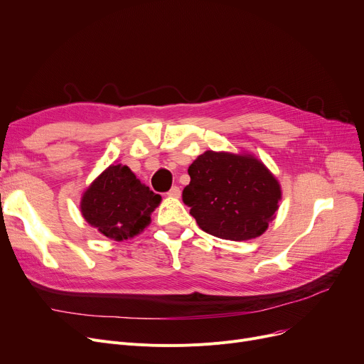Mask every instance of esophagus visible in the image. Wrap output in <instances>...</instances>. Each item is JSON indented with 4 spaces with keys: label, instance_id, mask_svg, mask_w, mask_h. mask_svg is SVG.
Wrapping results in <instances>:
<instances>
[{
    "label": "esophagus",
    "instance_id": "obj_1",
    "mask_svg": "<svg viewBox=\"0 0 364 364\" xmlns=\"http://www.w3.org/2000/svg\"><path fill=\"white\" fill-rule=\"evenodd\" d=\"M169 198H180V195H181V190H180V187L178 186H172L169 190H168V193H166Z\"/></svg>",
    "mask_w": 364,
    "mask_h": 364
}]
</instances>
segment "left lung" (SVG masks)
I'll use <instances>...</instances> for the list:
<instances>
[{"label": "left lung", "mask_w": 364, "mask_h": 364, "mask_svg": "<svg viewBox=\"0 0 364 364\" xmlns=\"http://www.w3.org/2000/svg\"><path fill=\"white\" fill-rule=\"evenodd\" d=\"M183 202L203 232L228 240L261 236L274 218L280 186L250 155L205 151L188 166Z\"/></svg>", "instance_id": "1"}]
</instances>
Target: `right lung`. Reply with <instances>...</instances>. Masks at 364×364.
I'll use <instances>...</instances> for the list:
<instances>
[{
	"mask_svg": "<svg viewBox=\"0 0 364 364\" xmlns=\"http://www.w3.org/2000/svg\"><path fill=\"white\" fill-rule=\"evenodd\" d=\"M161 196L141 184L125 165H110L85 192L81 213L109 239L124 240L143 232Z\"/></svg>",
	"mask_w": 364,
	"mask_h": 364,
	"instance_id": "1",
	"label": "right lung"
}]
</instances>
